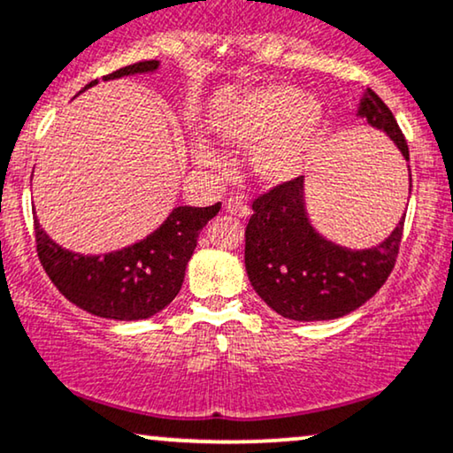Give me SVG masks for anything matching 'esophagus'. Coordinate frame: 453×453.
I'll return each mask as SVG.
<instances>
[{
	"instance_id": "esophagus-1",
	"label": "esophagus",
	"mask_w": 453,
	"mask_h": 453,
	"mask_svg": "<svg viewBox=\"0 0 453 453\" xmlns=\"http://www.w3.org/2000/svg\"><path fill=\"white\" fill-rule=\"evenodd\" d=\"M226 211H227V213L238 215V217H249L250 215V207H249V204H246V200L238 198V196L227 198Z\"/></svg>"
}]
</instances>
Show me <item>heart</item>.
<instances>
[{
	"label": "heart",
	"mask_w": 453,
	"mask_h": 453,
	"mask_svg": "<svg viewBox=\"0 0 453 453\" xmlns=\"http://www.w3.org/2000/svg\"><path fill=\"white\" fill-rule=\"evenodd\" d=\"M324 112L295 85H269L234 100L215 119V131L227 144L259 148L257 175L265 184H284L301 173L322 135ZM196 158L215 163V154L200 146Z\"/></svg>",
	"instance_id": "heart-1"
}]
</instances>
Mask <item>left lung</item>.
<instances>
[{"label":"left lung","instance_id":"8db88e82","mask_svg":"<svg viewBox=\"0 0 453 453\" xmlns=\"http://www.w3.org/2000/svg\"><path fill=\"white\" fill-rule=\"evenodd\" d=\"M359 117L385 131L410 160L393 112L370 88L364 89ZM253 211L244 234L246 273L273 311L296 322L336 319L362 307L391 276L402 246L405 215L385 242L365 250L319 236L305 213L303 177L259 194Z\"/></svg>","mask_w":453,"mask_h":453}]
</instances>
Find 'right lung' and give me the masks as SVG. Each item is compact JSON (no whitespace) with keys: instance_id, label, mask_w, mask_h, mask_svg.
<instances>
[{"instance_id":"1","label":"right lung","mask_w":453,"mask_h":453,"mask_svg":"<svg viewBox=\"0 0 453 453\" xmlns=\"http://www.w3.org/2000/svg\"><path fill=\"white\" fill-rule=\"evenodd\" d=\"M157 68L158 60H144L102 79L108 81ZM96 83L98 81L88 83L85 89ZM219 209L221 203L213 207H177L163 226L142 242L102 257L62 249L35 219L37 257L56 288L77 307L106 319H146L167 307L180 293L198 234Z\"/></svg>"}]
</instances>
